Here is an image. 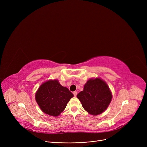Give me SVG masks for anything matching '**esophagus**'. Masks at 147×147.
I'll use <instances>...</instances> for the list:
<instances>
[{"label": "esophagus", "mask_w": 147, "mask_h": 147, "mask_svg": "<svg viewBox=\"0 0 147 147\" xmlns=\"http://www.w3.org/2000/svg\"><path fill=\"white\" fill-rule=\"evenodd\" d=\"M73 94H74V96H76L77 95H78V92H76V91L73 92Z\"/></svg>", "instance_id": "34e87169"}]
</instances>
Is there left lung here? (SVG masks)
<instances>
[{
	"instance_id": "1",
	"label": "left lung",
	"mask_w": 147,
	"mask_h": 147,
	"mask_svg": "<svg viewBox=\"0 0 147 147\" xmlns=\"http://www.w3.org/2000/svg\"><path fill=\"white\" fill-rule=\"evenodd\" d=\"M112 97L108 84L99 78L88 80L84 84L83 90L77 95L83 109L92 115L104 112L109 106Z\"/></svg>"
}]
</instances>
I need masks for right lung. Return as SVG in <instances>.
Instances as JSON below:
<instances>
[{
  "label": "right lung",
  "mask_w": 147,
  "mask_h": 147,
  "mask_svg": "<svg viewBox=\"0 0 147 147\" xmlns=\"http://www.w3.org/2000/svg\"><path fill=\"white\" fill-rule=\"evenodd\" d=\"M73 96L67 88L61 85L57 79H54L41 84L36 92L35 99L44 113L57 117Z\"/></svg>",
  "instance_id": "right-lung-1"
}]
</instances>
